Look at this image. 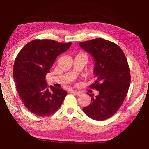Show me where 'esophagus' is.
Listing matches in <instances>:
<instances>
[{"label":"esophagus","instance_id":"34e87169","mask_svg":"<svg viewBox=\"0 0 149 149\" xmlns=\"http://www.w3.org/2000/svg\"><path fill=\"white\" fill-rule=\"evenodd\" d=\"M71 92L75 93V94L77 96H79L82 93L81 91H77V90H72Z\"/></svg>","mask_w":149,"mask_h":149}]
</instances>
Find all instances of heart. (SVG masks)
<instances>
[{
  "instance_id": "obj_1",
  "label": "heart",
  "mask_w": 149,
  "mask_h": 149,
  "mask_svg": "<svg viewBox=\"0 0 149 149\" xmlns=\"http://www.w3.org/2000/svg\"><path fill=\"white\" fill-rule=\"evenodd\" d=\"M82 54H85V55H86V54H84V53H81Z\"/></svg>"
}]
</instances>
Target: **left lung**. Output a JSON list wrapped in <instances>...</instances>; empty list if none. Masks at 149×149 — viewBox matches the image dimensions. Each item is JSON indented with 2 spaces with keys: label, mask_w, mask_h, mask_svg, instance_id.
<instances>
[{
  "label": "left lung",
  "mask_w": 149,
  "mask_h": 149,
  "mask_svg": "<svg viewBox=\"0 0 149 149\" xmlns=\"http://www.w3.org/2000/svg\"><path fill=\"white\" fill-rule=\"evenodd\" d=\"M79 45L94 58L97 79L90 87L99 92L95 97L88 94L91 102L83 111L93 120H107L117 112L127 95L131 82L127 60L121 48L107 40L97 38Z\"/></svg>",
  "instance_id": "obj_1"
}]
</instances>
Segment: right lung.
<instances>
[{"label": "right lung", "instance_id": "add662e5", "mask_svg": "<svg viewBox=\"0 0 149 149\" xmlns=\"http://www.w3.org/2000/svg\"><path fill=\"white\" fill-rule=\"evenodd\" d=\"M71 45L50 39H35L25 45L17 55L13 68L16 89L25 107L33 114L49 116L61 107L67 92L49 87L45 76L57 56Z\"/></svg>", "mask_w": 149, "mask_h": 149}]
</instances>
